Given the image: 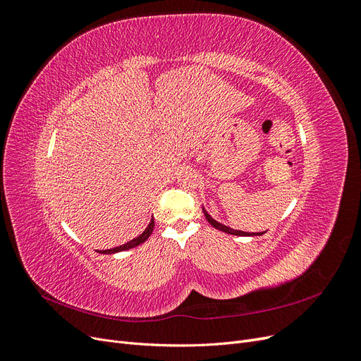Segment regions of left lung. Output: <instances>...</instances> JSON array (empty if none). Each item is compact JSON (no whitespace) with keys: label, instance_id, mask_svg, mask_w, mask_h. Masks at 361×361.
<instances>
[{"label":"left lung","instance_id":"1","mask_svg":"<svg viewBox=\"0 0 361 361\" xmlns=\"http://www.w3.org/2000/svg\"><path fill=\"white\" fill-rule=\"evenodd\" d=\"M203 214H204V216H206V220L209 221V224L212 226V227H215V228H218V231H221V232H226V233H231V235H236V236H260V235H264L265 232H259V233H248V232H243V231H233V228H231V227H227V226H224V224H221V223H218V221H215L214 218L206 212V209L203 207Z\"/></svg>","mask_w":361,"mask_h":361}]
</instances>
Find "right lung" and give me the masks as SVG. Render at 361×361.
I'll return each instance as SVG.
<instances>
[{"label":"right lung","instance_id":"add662e5","mask_svg":"<svg viewBox=\"0 0 361 361\" xmlns=\"http://www.w3.org/2000/svg\"><path fill=\"white\" fill-rule=\"evenodd\" d=\"M154 227H155V221H154V218H152L150 223H149V226L146 227V231H145L143 233H141L140 236L134 238L133 241H129V243H126V244H123V245H118V247H116V248L101 250L99 253H102V255H113V253H118V251H125V250L134 248V247H137V245H140V244H143V243L146 241V239L152 235V232H154Z\"/></svg>","mask_w":361,"mask_h":361}]
</instances>
